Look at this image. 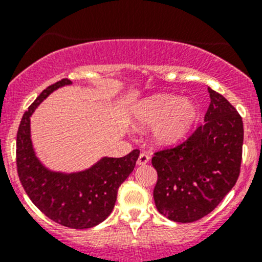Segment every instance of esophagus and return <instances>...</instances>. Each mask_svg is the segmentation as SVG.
I'll use <instances>...</instances> for the list:
<instances>
[{"label": "esophagus", "instance_id": "34e87169", "mask_svg": "<svg viewBox=\"0 0 262 262\" xmlns=\"http://www.w3.org/2000/svg\"><path fill=\"white\" fill-rule=\"evenodd\" d=\"M148 162H149V156H148L147 153H141V155H139V157H138V160H137V165L143 166Z\"/></svg>", "mask_w": 262, "mask_h": 262}]
</instances>
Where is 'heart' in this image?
<instances>
[{
    "label": "heart",
    "mask_w": 262,
    "mask_h": 262,
    "mask_svg": "<svg viewBox=\"0 0 262 262\" xmlns=\"http://www.w3.org/2000/svg\"><path fill=\"white\" fill-rule=\"evenodd\" d=\"M199 115L198 105L191 99L173 94H155L142 99L132 109L134 129L143 132L152 126L150 142L168 147L184 138Z\"/></svg>",
    "instance_id": "1"
}]
</instances>
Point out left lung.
Returning <instances> with one entry per match:
<instances>
[{
	"mask_svg": "<svg viewBox=\"0 0 262 262\" xmlns=\"http://www.w3.org/2000/svg\"><path fill=\"white\" fill-rule=\"evenodd\" d=\"M204 124L180 146L157 152L153 190L156 208L173 222L190 223L213 212L236 185L244 144V123L221 94L208 87Z\"/></svg>",
	"mask_w": 262,
	"mask_h": 262,
	"instance_id": "left-lung-1",
	"label": "left lung"
}]
</instances>
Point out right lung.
<instances>
[{"label":"right lung","instance_id":"1","mask_svg":"<svg viewBox=\"0 0 262 262\" xmlns=\"http://www.w3.org/2000/svg\"><path fill=\"white\" fill-rule=\"evenodd\" d=\"M70 84L64 78L47 87L24 114L16 138L17 172L31 202L48 218L68 228L84 229L100 224L113 212L119 186L133 172L139 150L120 158L105 156L75 172L47 167L34 148L30 118L50 94Z\"/></svg>","mask_w":262,"mask_h":262}]
</instances>
